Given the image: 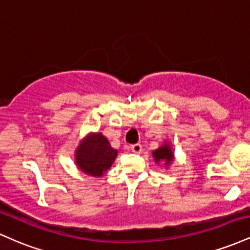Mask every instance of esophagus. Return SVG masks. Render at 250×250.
<instances>
[{"instance_id":"obj_1","label":"esophagus","mask_w":250,"mask_h":250,"mask_svg":"<svg viewBox=\"0 0 250 250\" xmlns=\"http://www.w3.org/2000/svg\"><path fill=\"white\" fill-rule=\"evenodd\" d=\"M130 149H131V151H133V153L140 154L142 151V146L140 145V143H135V145L131 146Z\"/></svg>"}]
</instances>
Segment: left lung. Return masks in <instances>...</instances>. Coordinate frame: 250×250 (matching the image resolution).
<instances>
[{"mask_svg":"<svg viewBox=\"0 0 250 250\" xmlns=\"http://www.w3.org/2000/svg\"><path fill=\"white\" fill-rule=\"evenodd\" d=\"M153 156L156 162L165 161L166 163H169L173 160V151L170 150V147L168 145H165L163 147L153 151Z\"/></svg>","mask_w":250,"mask_h":250,"instance_id":"8db88e82","label":"left lung"}]
</instances>
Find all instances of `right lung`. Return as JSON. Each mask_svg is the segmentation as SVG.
<instances>
[{"mask_svg":"<svg viewBox=\"0 0 250 250\" xmlns=\"http://www.w3.org/2000/svg\"><path fill=\"white\" fill-rule=\"evenodd\" d=\"M117 150L111 148L102 134H91L76 150V163L80 169L91 176H101L116 159Z\"/></svg>","mask_w":250,"mask_h":250,"instance_id":"add662e5","label":"right lung"}]
</instances>
